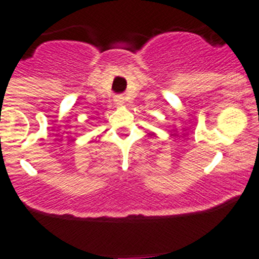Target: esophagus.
<instances>
[{
    "label": "esophagus",
    "instance_id": "obj_1",
    "mask_svg": "<svg viewBox=\"0 0 259 259\" xmlns=\"http://www.w3.org/2000/svg\"><path fill=\"white\" fill-rule=\"evenodd\" d=\"M114 101H115V104L118 105V106H122V105L124 104V98H123L122 96H116Z\"/></svg>",
    "mask_w": 259,
    "mask_h": 259
}]
</instances>
